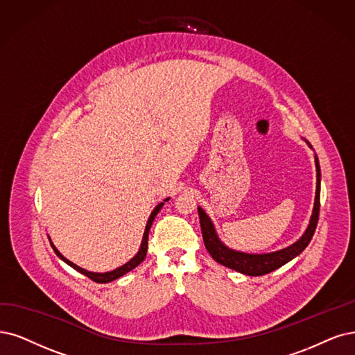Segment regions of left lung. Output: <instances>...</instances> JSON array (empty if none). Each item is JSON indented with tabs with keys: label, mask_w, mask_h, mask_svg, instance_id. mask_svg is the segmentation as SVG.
Listing matches in <instances>:
<instances>
[{
	"label": "left lung",
	"mask_w": 355,
	"mask_h": 355,
	"mask_svg": "<svg viewBox=\"0 0 355 355\" xmlns=\"http://www.w3.org/2000/svg\"><path fill=\"white\" fill-rule=\"evenodd\" d=\"M314 162H316V171H318V184H316V198H314V207L310 218V224L306 232L303 234V237L297 240L290 247L282 248V250L273 252V253H265V254H248V253L235 252L232 248H228L219 240L211 218H209L205 214L203 209L199 206L198 211H199L203 241L206 245V250L214 257V260L240 273L250 275V277H260V275H266L275 269L284 266L285 263H288V261L293 260L295 256H298L301 252H303L309 245L314 231H316L318 220H319V211H320V165H319L318 156L314 157Z\"/></svg>",
	"instance_id": "8db88e82"
}]
</instances>
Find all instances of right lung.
Segmentation results:
<instances>
[{
	"label": "right lung",
	"mask_w": 355,
	"mask_h": 355,
	"mask_svg": "<svg viewBox=\"0 0 355 355\" xmlns=\"http://www.w3.org/2000/svg\"><path fill=\"white\" fill-rule=\"evenodd\" d=\"M169 200V198L168 199H165L164 202H168ZM164 202L162 203H159L157 205L155 209H153V212L150 214V216H149V219H148V224H146V228H144V234H143V240H141V244H140V248H139V252H137V254L131 259V260H128L125 265H123V266H120V268H116V269H114V270H111V272H105V273H96V272H89V270H86V269H83V268H80V266H77V265H74L73 261H70L69 259H65L60 252H58V248L52 244V241H51V247L54 248V252H55V254L62 260V261H65V263H67L69 266H71L73 269H76L77 272H80V273H83L85 277H87V278H90L92 281H95V282H98V284H107V282H111V281H115V279H118V278H121L123 275H125L127 272H130L131 269H135L136 266H139L141 261L144 260V257H146V253H148V239H149V231H150V227H152V222H153V219H155V216L157 215V212L161 211L162 209V206H164Z\"/></svg>",
	"instance_id": "right-lung-1"
}]
</instances>
